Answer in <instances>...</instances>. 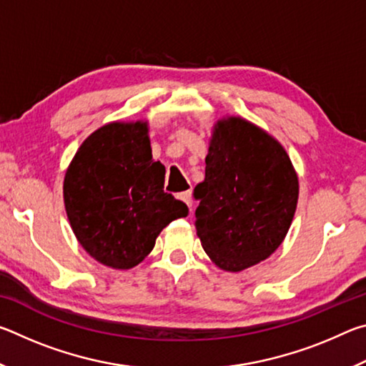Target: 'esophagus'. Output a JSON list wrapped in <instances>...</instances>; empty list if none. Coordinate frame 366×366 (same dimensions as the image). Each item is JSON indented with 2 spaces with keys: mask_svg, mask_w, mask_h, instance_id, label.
I'll use <instances>...</instances> for the list:
<instances>
[{
  "mask_svg": "<svg viewBox=\"0 0 366 366\" xmlns=\"http://www.w3.org/2000/svg\"><path fill=\"white\" fill-rule=\"evenodd\" d=\"M177 198L181 202H184L189 208H192V192L190 190H185V192H181V194H177Z\"/></svg>",
  "mask_w": 366,
  "mask_h": 366,
  "instance_id": "obj_1",
  "label": "esophagus"
}]
</instances>
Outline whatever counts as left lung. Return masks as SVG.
I'll return each mask as SVG.
<instances>
[{"label":"left lung","mask_w":366,"mask_h":366,"mask_svg":"<svg viewBox=\"0 0 366 366\" xmlns=\"http://www.w3.org/2000/svg\"><path fill=\"white\" fill-rule=\"evenodd\" d=\"M205 181L194 189L197 235L221 269L237 272L268 258L294 219L299 177L284 147L242 117L214 124Z\"/></svg>","instance_id":"left-lung-1"}]
</instances>
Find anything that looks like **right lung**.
<instances>
[{"instance_id":"add662e5","label":"right lung","mask_w":366,"mask_h":366,"mask_svg":"<svg viewBox=\"0 0 366 366\" xmlns=\"http://www.w3.org/2000/svg\"><path fill=\"white\" fill-rule=\"evenodd\" d=\"M164 189L153 161L148 124L109 122L79 147L64 176V205L80 245L97 262L131 269L153 250L159 232L189 208Z\"/></svg>"}]
</instances>
